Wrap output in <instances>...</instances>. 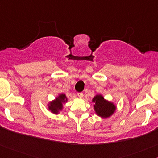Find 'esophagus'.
<instances>
[{
    "instance_id": "esophagus-1",
    "label": "esophagus",
    "mask_w": 158,
    "mask_h": 158,
    "mask_svg": "<svg viewBox=\"0 0 158 158\" xmlns=\"http://www.w3.org/2000/svg\"><path fill=\"white\" fill-rule=\"evenodd\" d=\"M77 94H78V96H79V98H82V97H83V93H82V92H79V93H78Z\"/></svg>"
}]
</instances>
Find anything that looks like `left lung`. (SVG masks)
<instances>
[{
	"label": "left lung",
	"instance_id": "left-lung-1",
	"mask_svg": "<svg viewBox=\"0 0 158 158\" xmlns=\"http://www.w3.org/2000/svg\"><path fill=\"white\" fill-rule=\"evenodd\" d=\"M92 102L94 103V109L95 112L101 118H106L110 117L116 110L115 105L112 102L105 100L101 94H97L96 96L94 97Z\"/></svg>",
	"mask_w": 158,
	"mask_h": 158
}]
</instances>
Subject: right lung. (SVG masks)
Masks as SVG:
<instances>
[{"label": "right lung", "mask_w": 158, "mask_h": 158, "mask_svg": "<svg viewBox=\"0 0 158 158\" xmlns=\"http://www.w3.org/2000/svg\"><path fill=\"white\" fill-rule=\"evenodd\" d=\"M67 101V96L64 94H60L55 100L49 102L48 104V110L54 114H58L63 109V104Z\"/></svg>", "instance_id": "add662e5"}]
</instances>
